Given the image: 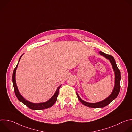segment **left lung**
I'll return each mask as SVG.
<instances>
[{
    "label": "left lung",
    "instance_id": "8db88e82",
    "mask_svg": "<svg viewBox=\"0 0 132 132\" xmlns=\"http://www.w3.org/2000/svg\"><path fill=\"white\" fill-rule=\"evenodd\" d=\"M99 53L101 55H102L103 57L106 58V59L109 60L112 65L113 69L114 70V73H115V84L114 86L113 90L112 93H111V95L107 97L106 99L100 101L98 102L97 103H89L87 102L86 101H84L82 100L79 96L78 95V94L76 92V95L77 96L79 99V100L85 106H88V107H91V108H103L106 105H108L109 104H110V102H111L113 100H114L118 96L120 90V81H121V72L120 70L119 69L116 61L114 59V57L112 56L111 55L105 54L104 53L99 51Z\"/></svg>",
    "mask_w": 132,
    "mask_h": 132
}]
</instances>
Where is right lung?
Instances as JSON below:
<instances>
[{
	"label": "right lung",
	"mask_w": 132,
	"mask_h": 132,
	"mask_svg": "<svg viewBox=\"0 0 132 132\" xmlns=\"http://www.w3.org/2000/svg\"><path fill=\"white\" fill-rule=\"evenodd\" d=\"M23 54H22L21 57H20L18 63L17 65L16 66L15 68H14L13 71V74H12V82H13V88H14V92L15 94V96L16 97V98H18V99L19 100L20 102H21L22 103H23L24 104H25L27 106H28V108H29L30 109H32V110H43V109H47L48 108L51 107L53 105V104L55 103V102L57 100V98L58 97L59 95V89L61 87V86H62V85H61L56 90L55 93H54V95L47 101L44 102H41V103H33V102H31L28 100H27L26 99H25L21 95V94L20 93L19 91V90L18 89L17 86H16V81H15V72H16V68L18 67V65L19 63V61L20 60L21 57L22 56Z\"/></svg>",
	"instance_id": "right-lung-1"
}]
</instances>
